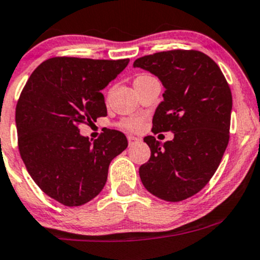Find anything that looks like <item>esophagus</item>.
<instances>
[{"instance_id":"1","label":"esophagus","mask_w":260,"mask_h":260,"mask_svg":"<svg viewBox=\"0 0 260 260\" xmlns=\"http://www.w3.org/2000/svg\"><path fill=\"white\" fill-rule=\"evenodd\" d=\"M127 141H129V145L131 146V145H134V144H136V142L140 141V139L136 138V136L129 135V136H127Z\"/></svg>"}]
</instances>
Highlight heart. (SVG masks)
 Returning a JSON list of instances; mask_svg holds the SVG:
<instances>
[{
    "label": "heart",
    "mask_w": 260,
    "mask_h": 260,
    "mask_svg": "<svg viewBox=\"0 0 260 260\" xmlns=\"http://www.w3.org/2000/svg\"><path fill=\"white\" fill-rule=\"evenodd\" d=\"M151 78L153 77H151V75L149 74H139L138 77L134 79V85L135 86L140 85L142 83L146 82V80L151 79ZM119 126L121 127V129L135 133V131H139L142 127V119L139 118V116H129V118H124L119 122Z\"/></svg>",
    "instance_id": "heart-1"
}]
</instances>
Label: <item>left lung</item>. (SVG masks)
Wrapping results in <instances>:
<instances>
[{"label": "left lung", "instance_id": "8db88e82", "mask_svg": "<svg viewBox=\"0 0 260 260\" xmlns=\"http://www.w3.org/2000/svg\"><path fill=\"white\" fill-rule=\"evenodd\" d=\"M134 67L155 74L165 86L152 133H174L161 144L146 136L151 156L141 165L142 185L153 196L180 202L203 188L218 169L230 141L232 93L217 63L193 49L138 58Z\"/></svg>", "mask_w": 260, "mask_h": 260}]
</instances>
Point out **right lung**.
<instances>
[{"mask_svg":"<svg viewBox=\"0 0 260 260\" xmlns=\"http://www.w3.org/2000/svg\"><path fill=\"white\" fill-rule=\"evenodd\" d=\"M129 59L54 57L30 74L16 107L18 150L38 187L68 207L100 193L109 165L127 147L126 136L107 129L91 144L79 125L107 115L104 89Z\"/></svg>","mask_w":260,"mask_h":260,"instance_id":"1","label":"right lung"}]
</instances>
